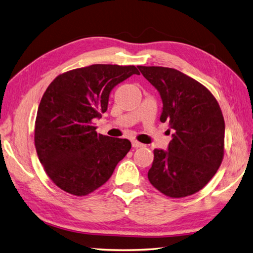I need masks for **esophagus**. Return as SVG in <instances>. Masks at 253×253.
Returning <instances> with one entry per match:
<instances>
[{"mask_svg": "<svg viewBox=\"0 0 253 253\" xmlns=\"http://www.w3.org/2000/svg\"><path fill=\"white\" fill-rule=\"evenodd\" d=\"M131 144H132V148H135V149H137V148H142V147H143L142 143L138 142V141H136V140H132V141H131Z\"/></svg>", "mask_w": 253, "mask_h": 253, "instance_id": "1", "label": "esophagus"}]
</instances>
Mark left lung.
<instances>
[{"instance_id":"8db88e82","label":"left lung","mask_w":253,"mask_h":253,"mask_svg":"<svg viewBox=\"0 0 253 253\" xmlns=\"http://www.w3.org/2000/svg\"><path fill=\"white\" fill-rule=\"evenodd\" d=\"M162 99L160 121L168 122V150L154 149L148 171L152 186L165 196L182 198L201 190L215 175L224 157L225 123L216 99L177 69L138 66Z\"/></svg>"}]
</instances>
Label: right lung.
<instances>
[{"instance_id":"right-lung-1","label":"right lung","mask_w":253,"mask_h":253,"mask_svg":"<svg viewBox=\"0 0 253 253\" xmlns=\"http://www.w3.org/2000/svg\"><path fill=\"white\" fill-rule=\"evenodd\" d=\"M135 66L94 64L57 76L38 107L35 144L44 170L62 190L85 196L104 185L131 148L128 139L95 131L113 88L132 75Z\"/></svg>"}]
</instances>
